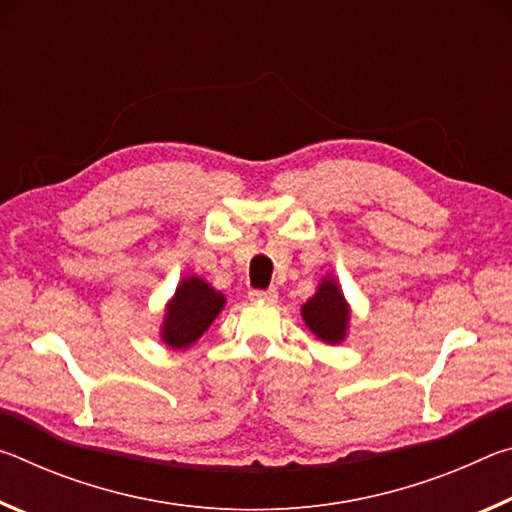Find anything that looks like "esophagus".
Returning a JSON list of instances; mask_svg holds the SVG:
<instances>
[{"mask_svg": "<svg viewBox=\"0 0 512 512\" xmlns=\"http://www.w3.org/2000/svg\"><path fill=\"white\" fill-rule=\"evenodd\" d=\"M248 298L255 300V302H275L277 291L275 289H253L248 293Z\"/></svg>", "mask_w": 512, "mask_h": 512, "instance_id": "34e87169", "label": "esophagus"}]
</instances>
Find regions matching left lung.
Segmentation results:
<instances>
[{"label":"left lung","instance_id":"8db88e82","mask_svg":"<svg viewBox=\"0 0 512 512\" xmlns=\"http://www.w3.org/2000/svg\"><path fill=\"white\" fill-rule=\"evenodd\" d=\"M302 318L323 343L336 345L345 339L350 327V305L332 275L323 277L314 296L302 305Z\"/></svg>","mask_w":512,"mask_h":512}]
</instances>
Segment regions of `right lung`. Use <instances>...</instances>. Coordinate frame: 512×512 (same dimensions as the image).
<instances>
[{
  "label": "right lung",
  "instance_id": "1",
  "mask_svg": "<svg viewBox=\"0 0 512 512\" xmlns=\"http://www.w3.org/2000/svg\"><path fill=\"white\" fill-rule=\"evenodd\" d=\"M223 305V293L212 289L203 277H185L164 311L162 341L173 350L189 348L205 334Z\"/></svg>",
  "mask_w": 512,
  "mask_h": 512
}]
</instances>
